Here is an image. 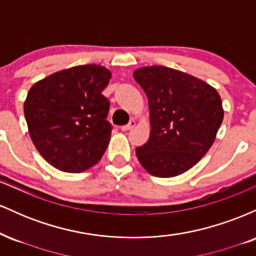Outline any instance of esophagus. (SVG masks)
<instances>
[{
    "label": "esophagus",
    "mask_w": 256,
    "mask_h": 256,
    "mask_svg": "<svg viewBox=\"0 0 256 256\" xmlns=\"http://www.w3.org/2000/svg\"><path fill=\"white\" fill-rule=\"evenodd\" d=\"M134 126H136V122H134V119L132 120H130V122H128V125H125V126H122V131H130L131 128H134Z\"/></svg>",
    "instance_id": "esophagus-1"
}]
</instances>
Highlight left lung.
Masks as SVG:
<instances>
[{"mask_svg": "<svg viewBox=\"0 0 256 256\" xmlns=\"http://www.w3.org/2000/svg\"><path fill=\"white\" fill-rule=\"evenodd\" d=\"M134 78L148 98L152 128L148 142L136 148L138 161L155 177L186 172L210 150L224 119L218 91L165 66L140 67Z\"/></svg>", "mask_w": 256, "mask_h": 256, "instance_id": "1", "label": "left lung"}]
</instances>
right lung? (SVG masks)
I'll return each instance as SVG.
<instances>
[{"instance_id": "right-lung-1", "label": "right lung", "mask_w": 256, "mask_h": 256, "mask_svg": "<svg viewBox=\"0 0 256 256\" xmlns=\"http://www.w3.org/2000/svg\"><path fill=\"white\" fill-rule=\"evenodd\" d=\"M112 77L100 64H82L32 85L24 104L28 134L55 168L79 173L101 160L110 140V101L102 91Z\"/></svg>"}]
</instances>
